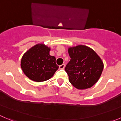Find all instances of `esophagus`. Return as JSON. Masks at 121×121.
<instances>
[{"mask_svg": "<svg viewBox=\"0 0 121 121\" xmlns=\"http://www.w3.org/2000/svg\"><path fill=\"white\" fill-rule=\"evenodd\" d=\"M65 66V64H62V65H60L59 66V69H64Z\"/></svg>", "mask_w": 121, "mask_h": 121, "instance_id": "1", "label": "esophagus"}]
</instances>
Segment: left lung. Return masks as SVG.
<instances>
[{"mask_svg":"<svg viewBox=\"0 0 121 121\" xmlns=\"http://www.w3.org/2000/svg\"><path fill=\"white\" fill-rule=\"evenodd\" d=\"M71 60L65 70L69 81L80 90L90 88L98 81L103 71V63L94 50L84 45L68 49Z\"/></svg>","mask_w":121,"mask_h":121,"instance_id":"1","label":"left lung"}]
</instances>
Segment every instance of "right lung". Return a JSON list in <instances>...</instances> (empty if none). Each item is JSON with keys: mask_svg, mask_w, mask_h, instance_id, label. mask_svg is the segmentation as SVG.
Masks as SVG:
<instances>
[{"mask_svg": "<svg viewBox=\"0 0 121 121\" xmlns=\"http://www.w3.org/2000/svg\"><path fill=\"white\" fill-rule=\"evenodd\" d=\"M50 48L44 44H37L24 54L21 67L25 75L36 82L49 80L58 69L55 56H50Z\"/></svg>", "mask_w": 121, "mask_h": 121, "instance_id": "1", "label": "right lung"}]
</instances>
